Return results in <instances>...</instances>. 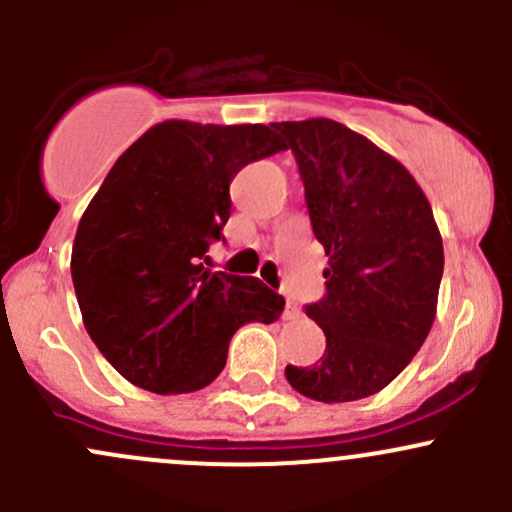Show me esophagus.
Segmentation results:
<instances>
[{"instance_id":"obj_1","label":"esophagus","mask_w":512,"mask_h":512,"mask_svg":"<svg viewBox=\"0 0 512 512\" xmlns=\"http://www.w3.org/2000/svg\"><path fill=\"white\" fill-rule=\"evenodd\" d=\"M299 314H302V312H299V307H297V304H294V302H292V299H289V297H287V307H285V319H299Z\"/></svg>"}]
</instances>
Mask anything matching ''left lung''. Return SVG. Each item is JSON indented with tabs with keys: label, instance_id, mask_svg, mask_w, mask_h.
Wrapping results in <instances>:
<instances>
[{
	"label": "left lung",
	"instance_id": "left-lung-1",
	"mask_svg": "<svg viewBox=\"0 0 512 512\" xmlns=\"http://www.w3.org/2000/svg\"><path fill=\"white\" fill-rule=\"evenodd\" d=\"M304 180L314 237L329 255L327 294L307 314L327 349L285 369L294 391L324 404L389 386L436 319L443 240L428 198L394 156L332 118L272 123Z\"/></svg>",
	"mask_w": 512,
	"mask_h": 512
}]
</instances>
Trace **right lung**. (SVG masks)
Instances as JSON below:
<instances>
[{
    "label": "right lung",
    "mask_w": 512,
    "mask_h": 512,
    "mask_svg": "<svg viewBox=\"0 0 512 512\" xmlns=\"http://www.w3.org/2000/svg\"><path fill=\"white\" fill-rule=\"evenodd\" d=\"M280 151L285 143L262 123L163 121L108 170L81 215L71 280L86 332L133 386L205 389L242 324L280 319L282 294L205 267L230 218L235 173Z\"/></svg>",
    "instance_id": "obj_1"
}]
</instances>
